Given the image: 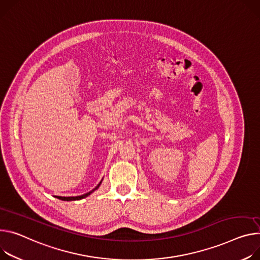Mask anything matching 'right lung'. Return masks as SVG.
Returning a JSON list of instances; mask_svg holds the SVG:
<instances>
[{"mask_svg": "<svg viewBox=\"0 0 260 260\" xmlns=\"http://www.w3.org/2000/svg\"><path fill=\"white\" fill-rule=\"evenodd\" d=\"M103 181V180H102ZM102 181L93 188L92 191H90V192H88V193H86V194H84V195H81V196H76V197H61V196H57V198L58 199H60V200H63V201H75V200H81V199H84V198H86V197H88L90 194H92L94 191L95 190H98V188L100 187V185L102 184Z\"/></svg>", "mask_w": 260, "mask_h": 260, "instance_id": "1", "label": "right lung"}]
</instances>
